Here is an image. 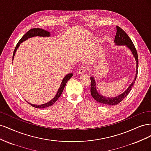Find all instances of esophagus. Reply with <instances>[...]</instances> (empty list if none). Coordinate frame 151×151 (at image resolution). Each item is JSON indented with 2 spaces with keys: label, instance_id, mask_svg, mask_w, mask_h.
<instances>
[{
  "label": "esophagus",
  "instance_id": "esophagus-1",
  "mask_svg": "<svg viewBox=\"0 0 151 151\" xmlns=\"http://www.w3.org/2000/svg\"><path fill=\"white\" fill-rule=\"evenodd\" d=\"M86 70H87V67L86 66H81L79 69V72L80 74H83L86 72Z\"/></svg>",
  "mask_w": 151,
  "mask_h": 151
}]
</instances>
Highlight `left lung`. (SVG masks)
Segmentation results:
<instances>
[{"label": "left lung", "instance_id": "left-lung-1", "mask_svg": "<svg viewBox=\"0 0 151 151\" xmlns=\"http://www.w3.org/2000/svg\"><path fill=\"white\" fill-rule=\"evenodd\" d=\"M115 45H126V46L130 49L133 54L134 57L135 58L137 62V69H136V74L135 77L134 78V81L132 82L130 86L125 91H124L122 94L117 96L116 97H106L100 94L96 89V82L93 77H91V94L92 97L99 103H101L105 105H116L123 101L127 96L129 94L130 91L132 89V86L134 84L137 76L138 74V67H139V60H138V55L137 50L134 46V45L132 42V41L128 35L125 33L119 26H116V33L115 37V40H114Z\"/></svg>", "mask_w": 151, "mask_h": 151}]
</instances>
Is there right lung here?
I'll use <instances>...</instances> for the list:
<instances>
[{
    "mask_svg": "<svg viewBox=\"0 0 151 151\" xmlns=\"http://www.w3.org/2000/svg\"><path fill=\"white\" fill-rule=\"evenodd\" d=\"M42 36V37H48V36H50V32H48L47 31H45V29H40V28H33V29H31L30 30H29L20 39L19 42H18L17 44L16 45V48L14 49V53H13L12 60L14 59V55H15V53H16V52L17 48L19 47L20 44L22 42H24L25 40H28V38H30L31 37H34V36ZM72 76H73V74H72V73H70V74H68L64 77V78L63 79V80L62 81L60 88H59L56 95L55 96V97L52 100H50V101L45 103V104H31L29 102H28V103L31 105V106L35 107V108H47V107L52 106V105H53L57 101V100L58 99V98L60 96L62 92H63V89H64L65 86L67 83V81L71 78Z\"/></svg>",
    "mask_w": 151,
    "mask_h": 151,
    "instance_id": "add662e5",
    "label": "right lung"
}]
</instances>
